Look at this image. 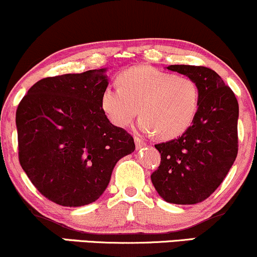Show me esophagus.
<instances>
[{"mask_svg":"<svg viewBox=\"0 0 257 257\" xmlns=\"http://www.w3.org/2000/svg\"><path fill=\"white\" fill-rule=\"evenodd\" d=\"M134 140H135V146H137L138 150L141 149V147H144V146L146 145L145 140H143V139H141V138L137 137V135H135V137H134Z\"/></svg>","mask_w":257,"mask_h":257,"instance_id":"esophagus-1","label":"esophagus"}]
</instances>
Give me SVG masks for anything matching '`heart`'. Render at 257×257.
Listing matches in <instances>:
<instances>
[{"label":"heart","mask_w":257,"mask_h":257,"mask_svg":"<svg viewBox=\"0 0 257 257\" xmlns=\"http://www.w3.org/2000/svg\"><path fill=\"white\" fill-rule=\"evenodd\" d=\"M117 84L106 87L100 100L102 111L116 126L129 125L140 112L139 125L144 132L169 140L184 134L196 118L200 90L192 77L134 66L118 73Z\"/></svg>","instance_id":"heart-1"}]
</instances>
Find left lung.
Returning <instances> with one entry per match:
<instances>
[{"label":"left lung","instance_id":"8db88e82","mask_svg":"<svg viewBox=\"0 0 257 257\" xmlns=\"http://www.w3.org/2000/svg\"><path fill=\"white\" fill-rule=\"evenodd\" d=\"M168 70L198 83L199 108L181 137L155 145L161 164L151 180L167 202L197 204L215 192L237 158L238 101L231 88L209 67L169 65Z\"/></svg>","mask_w":257,"mask_h":257}]
</instances>
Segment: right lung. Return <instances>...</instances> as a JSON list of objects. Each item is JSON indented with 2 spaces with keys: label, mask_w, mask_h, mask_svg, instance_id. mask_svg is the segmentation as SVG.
<instances>
[{
  "label": "right lung",
  "mask_w": 257,
  "mask_h": 257,
  "mask_svg": "<svg viewBox=\"0 0 257 257\" xmlns=\"http://www.w3.org/2000/svg\"><path fill=\"white\" fill-rule=\"evenodd\" d=\"M105 70L46 77L17 108L18 156L28 178L47 199L63 206L95 202L134 139L101 108Z\"/></svg>",
  "instance_id": "right-lung-1"
}]
</instances>
